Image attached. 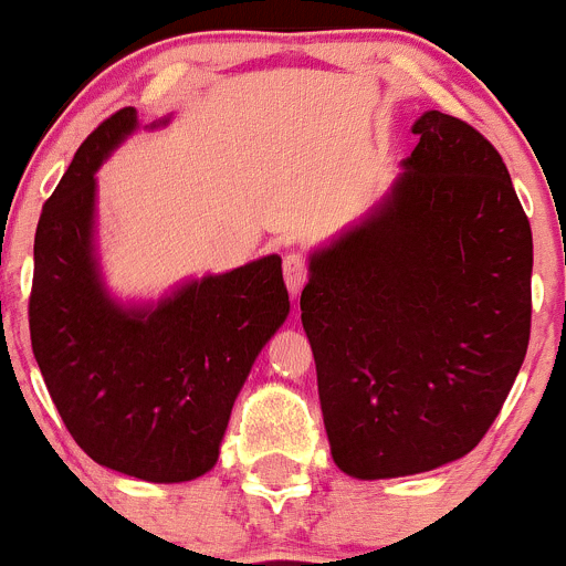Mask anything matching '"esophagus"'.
Here are the masks:
<instances>
[{
	"label": "esophagus",
	"instance_id": "esophagus-1",
	"mask_svg": "<svg viewBox=\"0 0 566 566\" xmlns=\"http://www.w3.org/2000/svg\"><path fill=\"white\" fill-rule=\"evenodd\" d=\"M283 275H285V285H289L291 296H300L302 285L307 281V261L305 255L300 253H289L283 261Z\"/></svg>",
	"mask_w": 566,
	"mask_h": 566
}]
</instances>
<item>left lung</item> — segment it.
Wrapping results in <instances>:
<instances>
[{
  "label": "left lung",
  "instance_id": "8db88e82",
  "mask_svg": "<svg viewBox=\"0 0 566 566\" xmlns=\"http://www.w3.org/2000/svg\"><path fill=\"white\" fill-rule=\"evenodd\" d=\"M390 192L311 253L302 327L335 465L399 479L479 446L531 335V226L501 154L429 109Z\"/></svg>",
  "mask_w": 566,
  "mask_h": 566
}]
</instances>
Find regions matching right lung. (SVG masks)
<instances>
[{"label":"right lung","mask_w":566,"mask_h":566,"mask_svg":"<svg viewBox=\"0 0 566 566\" xmlns=\"http://www.w3.org/2000/svg\"><path fill=\"white\" fill-rule=\"evenodd\" d=\"M137 128L134 106L106 117L43 206L30 335L80 449L117 473L176 484L217 465L233 401L291 302L281 255L187 281L159 302L109 294L95 253V170Z\"/></svg>","instance_id":"1"}]
</instances>
